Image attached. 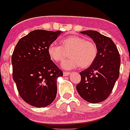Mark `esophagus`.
Here are the masks:
<instances>
[{
	"label": "esophagus",
	"mask_w": 130,
	"mask_h": 130,
	"mask_svg": "<svg viewBox=\"0 0 130 130\" xmlns=\"http://www.w3.org/2000/svg\"><path fill=\"white\" fill-rule=\"evenodd\" d=\"M70 74V72H67V71H64L63 72V75L64 76H67Z\"/></svg>",
	"instance_id": "1"
}]
</instances>
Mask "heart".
Wrapping results in <instances>:
<instances>
[{
  "mask_svg": "<svg viewBox=\"0 0 130 130\" xmlns=\"http://www.w3.org/2000/svg\"><path fill=\"white\" fill-rule=\"evenodd\" d=\"M60 43L61 45L51 43L48 47V54L53 61L61 62L69 53L70 58L61 63V67L65 69H72L79 66L86 68L95 60L98 49L92 41H85L84 38L78 36H69L63 39Z\"/></svg>",
  "mask_w": 130,
  "mask_h": 130,
  "instance_id": "1",
  "label": "heart"
}]
</instances>
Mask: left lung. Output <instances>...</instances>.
Masks as SVG:
<instances>
[{
    "label": "left lung",
    "instance_id": "obj_1",
    "mask_svg": "<svg viewBox=\"0 0 130 130\" xmlns=\"http://www.w3.org/2000/svg\"><path fill=\"white\" fill-rule=\"evenodd\" d=\"M81 33L89 36L93 40L98 55L94 62L87 69L79 73L81 82L76 88L85 101L100 103L109 97L119 77L120 53L109 37L95 30H85Z\"/></svg>",
    "mask_w": 130,
    "mask_h": 130
}]
</instances>
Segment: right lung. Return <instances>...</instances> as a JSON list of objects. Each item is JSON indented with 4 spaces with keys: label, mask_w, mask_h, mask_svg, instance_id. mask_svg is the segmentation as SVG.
Masks as SVG:
<instances>
[{
    "label": "right lung",
    "mask_w": 130,
    "mask_h": 130,
    "mask_svg": "<svg viewBox=\"0 0 130 130\" xmlns=\"http://www.w3.org/2000/svg\"><path fill=\"white\" fill-rule=\"evenodd\" d=\"M61 32L32 30L19 41L12 53V77L19 95L34 107H46L57 95V79L63 71L51 60L48 47Z\"/></svg>",
    "instance_id": "right-lung-1"
}]
</instances>
